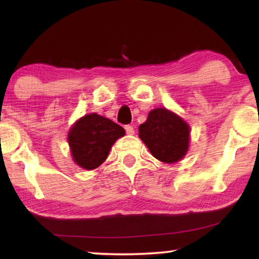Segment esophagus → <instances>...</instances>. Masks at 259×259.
I'll return each instance as SVG.
<instances>
[{
    "label": "esophagus",
    "instance_id": "obj_1",
    "mask_svg": "<svg viewBox=\"0 0 259 259\" xmlns=\"http://www.w3.org/2000/svg\"><path fill=\"white\" fill-rule=\"evenodd\" d=\"M125 130H126V133H127V134H130V136H132V134H134V128H133V126H131V125H126V126H125Z\"/></svg>",
    "mask_w": 259,
    "mask_h": 259
}]
</instances>
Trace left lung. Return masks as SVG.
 Listing matches in <instances>:
<instances>
[{"label":"left lung","mask_w":259,"mask_h":259,"mask_svg":"<svg viewBox=\"0 0 259 259\" xmlns=\"http://www.w3.org/2000/svg\"><path fill=\"white\" fill-rule=\"evenodd\" d=\"M139 137L153 157L171 164L186 154L190 127L175 113L155 108L148 113L146 122L139 126Z\"/></svg>","instance_id":"obj_1"}]
</instances>
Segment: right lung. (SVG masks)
Returning a JSON list of instances; mask_svg holds the SVG:
<instances>
[{
  "mask_svg": "<svg viewBox=\"0 0 259 259\" xmlns=\"http://www.w3.org/2000/svg\"><path fill=\"white\" fill-rule=\"evenodd\" d=\"M125 136V130L104 116L84 115L74 123L68 143L74 161L86 169H94L106 160L112 145Z\"/></svg>",
  "mask_w": 259,
  "mask_h": 259,
  "instance_id": "obj_1",
  "label": "right lung"
}]
</instances>
